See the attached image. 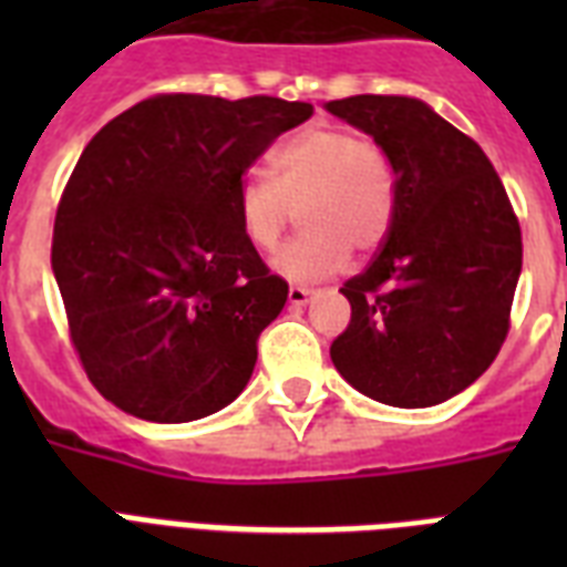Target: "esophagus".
Returning a JSON list of instances; mask_svg holds the SVG:
<instances>
[{
    "label": "esophagus",
    "mask_w": 567,
    "mask_h": 567,
    "mask_svg": "<svg viewBox=\"0 0 567 567\" xmlns=\"http://www.w3.org/2000/svg\"><path fill=\"white\" fill-rule=\"evenodd\" d=\"M315 300V291L311 288H302V285H291L288 288V302L291 306H306V302Z\"/></svg>",
    "instance_id": "esophagus-1"
}]
</instances>
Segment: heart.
<instances>
[{
  "label": "heart",
  "instance_id": "obj_1",
  "mask_svg": "<svg viewBox=\"0 0 567 567\" xmlns=\"http://www.w3.org/2000/svg\"><path fill=\"white\" fill-rule=\"evenodd\" d=\"M274 179L247 173L235 190L240 231L270 249L300 205L306 231L274 256V270L291 282H318L338 274L355 252H371L394 217V173L373 137L344 128L311 126L285 141L274 155Z\"/></svg>",
  "mask_w": 567,
  "mask_h": 567
}]
</instances>
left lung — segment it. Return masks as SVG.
<instances>
[{
  "mask_svg": "<svg viewBox=\"0 0 567 567\" xmlns=\"http://www.w3.org/2000/svg\"><path fill=\"white\" fill-rule=\"evenodd\" d=\"M329 114L362 128L394 171V217L364 274L347 279L338 373L400 409L439 405L497 359L520 276V226L476 141L412 96H347Z\"/></svg>",
  "mask_w": 567,
  "mask_h": 567,
  "instance_id": "8db88e82",
  "label": "left lung"
}]
</instances>
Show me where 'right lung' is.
Here are the masks:
<instances>
[{
  "label": "right lung",
  "instance_id": "add662e5",
  "mask_svg": "<svg viewBox=\"0 0 567 567\" xmlns=\"http://www.w3.org/2000/svg\"><path fill=\"white\" fill-rule=\"evenodd\" d=\"M311 114L276 96L158 93L84 146L58 203L52 270L84 373L117 409L188 423L247 388L288 282L240 231L235 190Z\"/></svg>",
  "mask_w": 567,
  "mask_h": 567
}]
</instances>
